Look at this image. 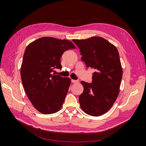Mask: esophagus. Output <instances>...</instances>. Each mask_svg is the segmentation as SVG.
<instances>
[{
	"label": "esophagus",
	"instance_id": "esophagus-1",
	"mask_svg": "<svg viewBox=\"0 0 146 146\" xmlns=\"http://www.w3.org/2000/svg\"><path fill=\"white\" fill-rule=\"evenodd\" d=\"M71 82H72V83H78V80H73V79H72V80H71Z\"/></svg>",
	"mask_w": 146,
	"mask_h": 146
}]
</instances>
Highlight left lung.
<instances>
[{
  "instance_id": "left-lung-1",
  "label": "left lung",
  "mask_w": 146,
  "mask_h": 146,
  "mask_svg": "<svg viewBox=\"0 0 146 146\" xmlns=\"http://www.w3.org/2000/svg\"><path fill=\"white\" fill-rule=\"evenodd\" d=\"M72 41L80 48L86 68L96 70L91 83L81 81L83 92L79 96L80 107L90 116H101L112 107L119 93L122 69L118 50L99 36Z\"/></svg>"
}]
</instances>
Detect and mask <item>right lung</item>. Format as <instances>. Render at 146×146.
I'll list each match as a JSON object with an SVG mask.
<instances>
[{
    "label": "right lung",
    "instance_id": "right-lung-1",
    "mask_svg": "<svg viewBox=\"0 0 146 146\" xmlns=\"http://www.w3.org/2000/svg\"><path fill=\"white\" fill-rule=\"evenodd\" d=\"M75 48L69 40L48 36L39 38L26 47L21 68L22 83L31 103L41 113H55L62 107L70 79L52 72L55 68L61 69L63 53Z\"/></svg>",
    "mask_w": 146,
    "mask_h": 146
}]
</instances>
